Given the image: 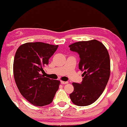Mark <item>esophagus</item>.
I'll list each match as a JSON object with an SVG mask.
<instances>
[{
  "instance_id": "esophagus-1",
  "label": "esophagus",
  "mask_w": 127,
  "mask_h": 127,
  "mask_svg": "<svg viewBox=\"0 0 127 127\" xmlns=\"http://www.w3.org/2000/svg\"><path fill=\"white\" fill-rule=\"evenodd\" d=\"M61 83L62 84H66L68 83L67 81H61Z\"/></svg>"
}]
</instances>
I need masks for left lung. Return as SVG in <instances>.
Segmentation results:
<instances>
[{"label": "left lung", "mask_w": 127, "mask_h": 127, "mask_svg": "<svg viewBox=\"0 0 127 127\" xmlns=\"http://www.w3.org/2000/svg\"><path fill=\"white\" fill-rule=\"evenodd\" d=\"M69 47L79 54L78 67L84 71L81 83L72 84L74 91L70 94V98L76 105H89L99 98L109 80V53L101 42L95 39L77 42Z\"/></svg>", "instance_id": "left-lung-1"}]
</instances>
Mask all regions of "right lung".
Returning <instances> with one entry per match:
<instances>
[{
	"instance_id": "right-lung-1",
	"label": "right lung",
	"mask_w": 127,
	"mask_h": 127,
	"mask_svg": "<svg viewBox=\"0 0 127 127\" xmlns=\"http://www.w3.org/2000/svg\"><path fill=\"white\" fill-rule=\"evenodd\" d=\"M58 47L43 42H29L16 50L13 65L15 81L21 95L35 106L50 104L59 88L60 81L41 74Z\"/></svg>"
}]
</instances>
